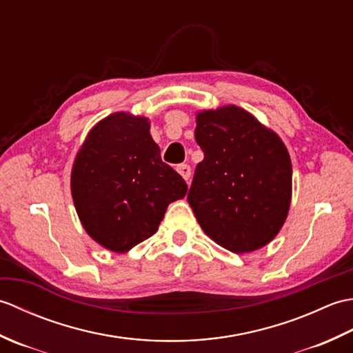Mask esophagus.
I'll return each mask as SVG.
<instances>
[{"label": "esophagus", "mask_w": 353, "mask_h": 353, "mask_svg": "<svg viewBox=\"0 0 353 353\" xmlns=\"http://www.w3.org/2000/svg\"><path fill=\"white\" fill-rule=\"evenodd\" d=\"M177 171H179V174H181L186 182H190V179H191V167H190L188 163L177 165Z\"/></svg>", "instance_id": "obj_1"}]
</instances>
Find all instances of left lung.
Listing matches in <instances>:
<instances>
[{
	"label": "left lung",
	"mask_w": 353,
	"mask_h": 353,
	"mask_svg": "<svg viewBox=\"0 0 353 353\" xmlns=\"http://www.w3.org/2000/svg\"><path fill=\"white\" fill-rule=\"evenodd\" d=\"M203 150L188 203L205 234L224 249L247 253L281 230L291 201V161L281 138L241 108L197 115Z\"/></svg>",
	"instance_id": "obj_1"
}]
</instances>
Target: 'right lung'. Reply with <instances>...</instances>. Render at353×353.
Listing matches in <instances>:
<instances>
[{"label":"right lung","instance_id":"add662e5","mask_svg":"<svg viewBox=\"0 0 353 353\" xmlns=\"http://www.w3.org/2000/svg\"><path fill=\"white\" fill-rule=\"evenodd\" d=\"M71 191L88 234L125 253L154 234L168 205L183 199L188 185L162 162L147 119L119 112L88 134L74 162Z\"/></svg>","mask_w":353,"mask_h":353}]
</instances>
